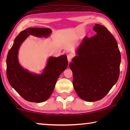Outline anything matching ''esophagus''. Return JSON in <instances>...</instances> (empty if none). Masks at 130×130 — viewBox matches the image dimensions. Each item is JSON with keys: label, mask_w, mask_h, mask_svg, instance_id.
<instances>
[{"label": "esophagus", "mask_w": 130, "mask_h": 130, "mask_svg": "<svg viewBox=\"0 0 130 130\" xmlns=\"http://www.w3.org/2000/svg\"><path fill=\"white\" fill-rule=\"evenodd\" d=\"M67 58H68V61H69V62H70V61H71L72 58H73V56L70 54H68L67 56Z\"/></svg>", "instance_id": "34e87169"}]
</instances>
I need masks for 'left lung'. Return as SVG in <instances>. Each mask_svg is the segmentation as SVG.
Listing matches in <instances>:
<instances>
[{
	"label": "left lung",
	"mask_w": 130,
	"mask_h": 130,
	"mask_svg": "<svg viewBox=\"0 0 130 130\" xmlns=\"http://www.w3.org/2000/svg\"><path fill=\"white\" fill-rule=\"evenodd\" d=\"M93 29L96 36L83 39L77 56L69 64L77 94L91 102L103 99L117 82L121 61L117 42L111 32L99 24Z\"/></svg>",
	"instance_id": "obj_1"
}]
</instances>
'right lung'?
Returning <instances> with one entry per match:
<instances>
[{"instance_id": "right-lung-1", "label": "right lung", "mask_w": 130, "mask_h": 130, "mask_svg": "<svg viewBox=\"0 0 130 130\" xmlns=\"http://www.w3.org/2000/svg\"><path fill=\"white\" fill-rule=\"evenodd\" d=\"M52 30L49 28H28L21 31L14 40L8 53L7 77L13 88L26 100L42 103L47 100L54 89L59 76L68 67L66 55L50 57L41 74H34L25 69L19 64L18 58L19 48L29 35L38 37H47Z\"/></svg>"}]
</instances>
